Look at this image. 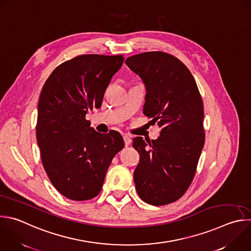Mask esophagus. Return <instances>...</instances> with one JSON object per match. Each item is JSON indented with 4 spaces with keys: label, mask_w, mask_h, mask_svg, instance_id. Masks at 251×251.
Returning a JSON list of instances; mask_svg holds the SVG:
<instances>
[{
    "label": "esophagus",
    "mask_w": 251,
    "mask_h": 251,
    "mask_svg": "<svg viewBox=\"0 0 251 251\" xmlns=\"http://www.w3.org/2000/svg\"><path fill=\"white\" fill-rule=\"evenodd\" d=\"M123 139H124L125 146L128 147V146L130 145V143H131V138H130V136L127 135V134H124V135H123Z\"/></svg>",
    "instance_id": "obj_1"
}]
</instances>
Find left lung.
Wrapping results in <instances>:
<instances>
[{
	"mask_svg": "<svg viewBox=\"0 0 251 251\" xmlns=\"http://www.w3.org/2000/svg\"><path fill=\"white\" fill-rule=\"evenodd\" d=\"M125 63L146 87L144 114L161 128L151 142L133 139L140 153L136 190L148 204H170L182 197L195 176L205 142L202 98L190 71L171 54L145 52Z\"/></svg>",
	"mask_w": 251,
	"mask_h": 251,
	"instance_id": "8db88e82",
	"label": "left lung"
}]
</instances>
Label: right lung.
<instances>
[{
    "instance_id": "add662e5",
    "label": "right lung",
    "mask_w": 251,
    "mask_h": 251,
    "mask_svg": "<svg viewBox=\"0 0 251 251\" xmlns=\"http://www.w3.org/2000/svg\"><path fill=\"white\" fill-rule=\"evenodd\" d=\"M122 55H80L59 65L42 88L36 138L44 170L54 187L75 201L95 198L101 190L122 136L91 127L86 114L100 108Z\"/></svg>"
}]
</instances>
